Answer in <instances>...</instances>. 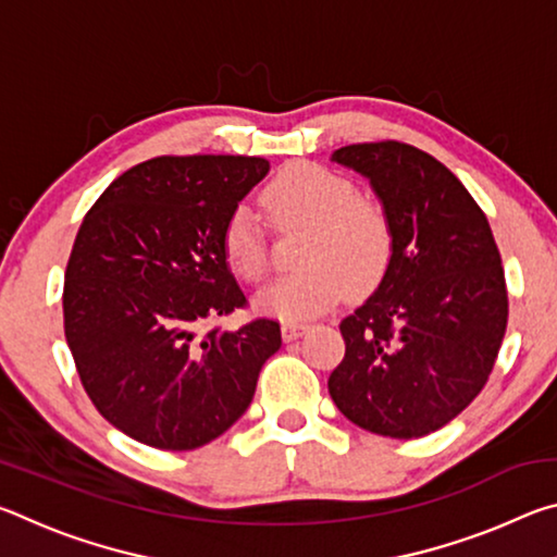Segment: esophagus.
<instances>
[{"mask_svg":"<svg viewBox=\"0 0 557 557\" xmlns=\"http://www.w3.org/2000/svg\"><path fill=\"white\" fill-rule=\"evenodd\" d=\"M307 329H309L307 324H299V322H282V338H285V342H295V338L305 334Z\"/></svg>","mask_w":557,"mask_h":557,"instance_id":"obj_1","label":"esophagus"}]
</instances>
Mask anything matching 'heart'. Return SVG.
Wrapping results in <instances>:
<instances>
[{
  "label": "heart",
  "instance_id": "1",
  "mask_svg": "<svg viewBox=\"0 0 557 557\" xmlns=\"http://www.w3.org/2000/svg\"><path fill=\"white\" fill-rule=\"evenodd\" d=\"M262 203L280 231H307L299 265L260 292L256 307L280 319L322 314L346 287L363 292L383 277L393 256V231L385 213L363 199L346 176L319 164H292L277 174ZM223 256L245 282L265 280L268 240L256 215L235 209L223 231Z\"/></svg>",
  "mask_w": 557,
  "mask_h": 557
}]
</instances>
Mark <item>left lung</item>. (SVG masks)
Returning a JSON list of instances; mask_svg holds the SVG:
<instances>
[{"mask_svg": "<svg viewBox=\"0 0 557 557\" xmlns=\"http://www.w3.org/2000/svg\"><path fill=\"white\" fill-rule=\"evenodd\" d=\"M332 162L369 178L393 256L373 295L338 324L346 354L329 395L358 428L425 437L455 420L494 369L508 319L502 256L465 184L418 147L348 145Z\"/></svg>", "mask_w": 557, "mask_h": 557, "instance_id": "8db88e82", "label": "left lung"}]
</instances>
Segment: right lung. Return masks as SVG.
I'll return each mask as SVG.
<instances>
[{
	"mask_svg": "<svg viewBox=\"0 0 557 557\" xmlns=\"http://www.w3.org/2000/svg\"><path fill=\"white\" fill-rule=\"evenodd\" d=\"M270 172L262 157H157L117 176L75 235L63 285L65 342L112 428L186 451L221 437L256 395L280 324H206L245 307L223 231Z\"/></svg>",
	"mask_w": 557,
	"mask_h": 557,
	"instance_id": "obj_1",
	"label": "right lung"
}]
</instances>
